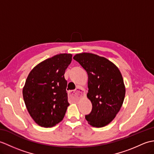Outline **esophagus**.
Listing matches in <instances>:
<instances>
[{
    "instance_id": "1",
    "label": "esophagus",
    "mask_w": 154,
    "mask_h": 154,
    "mask_svg": "<svg viewBox=\"0 0 154 154\" xmlns=\"http://www.w3.org/2000/svg\"><path fill=\"white\" fill-rule=\"evenodd\" d=\"M85 94L84 89L81 87H77L75 91H70L69 93V97L73 100H77Z\"/></svg>"
}]
</instances>
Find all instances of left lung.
Here are the masks:
<instances>
[{
	"label": "left lung",
	"mask_w": 154,
	"mask_h": 154,
	"mask_svg": "<svg viewBox=\"0 0 154 154\" xmlns=\"http://www.w3.org/2000/svg\"><path fill=\"white\" fill-rule=\"evenodd\" d=\"M73 59L88 75L87 96L93 108L85 119L93 127L105 126L115 118L124 102L126 89L122 74L112 62L95 54H79Z\"/></svg>",
	"instance_id": "8db88e82"
}]
</instances>
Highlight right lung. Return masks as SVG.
I'll return each mask as SVG.
<instances>
[{
  "label": "right lung",
  "instance_id": "right-lung-1",
  "mask_svg": "<svg viewBox=\"0 0 154 154\" xmlns=\"http://www.w3.org/2000/svg\"><path fill=\"white\" fill-rule=\"evenodd\" d=\"M72 55L60 54L33 68L23 88V98L31 117L39 126L51 128L63 120L69 103L65 71Z\"/></svg>",
  "mask_w": 154,
  "mask_h": 154
}]
</instances>
